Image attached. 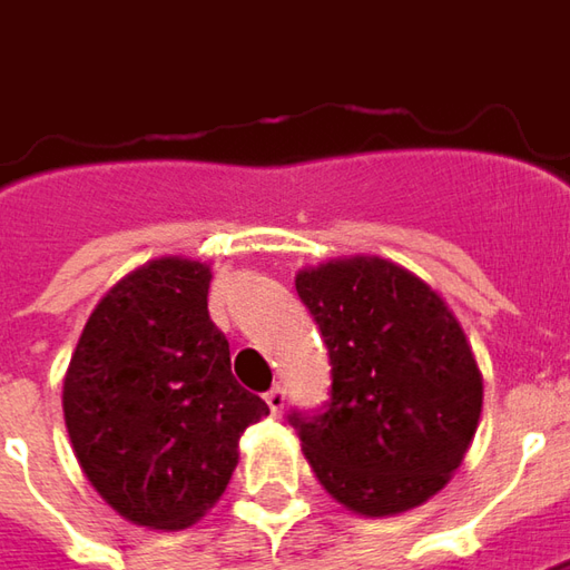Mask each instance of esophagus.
Returning <instances> with one entry per match:
<instances>
[{
    "instance_id": "esophagus-1",
    "label": "esophagus",
    "mask_w": 570,
    "mask_h": 570,
    "mask_svg": "<svg viewBox=\"0 0 570 570\" xmlns=\"http://www.w3.org/2000/svg\"><path fill=\"white\" fill-rule=\"evenodd\" d=\"M266 404H269L273 417H278V414L285 411V389H282V385H273V389L266 392Z\"/></svg>"
}]
</instances>
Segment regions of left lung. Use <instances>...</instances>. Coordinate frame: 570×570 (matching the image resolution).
I'll use <instances>...</instances> for the list:
<instances>
[{
    "label": "left lung",
    "instance_id": "obj_1",
    "mask_svg": "<svg viewBox=\"0 0 570 570\" xmlns=\"http://www.w3.org/2000/svg\"><path fill=\"white\" fill-rule=\"evenodd\" d=\"M297 294L330 347L320 411H292L316 480L364 518L423 505L471 445L483 376L449 304L383 257L301 269Z\"/></svg>",
    "mask_w": 570,
    "mask_h": 570
}]
</instances>
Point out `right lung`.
Listing matches in <instances>:
<instances>
[{
    "instance_id": "1",
    "label": "right lung",
    "mask_w": 570,
    "mask_h": 570,
    "mask_svg": "<svg viewBox=\"0 0 570 570\" xmlns=\"http://www.w3.org/2000/svg\"><path fill=\"white\" fill-rule=\"evenodd\" d=\"M209 266L163 257L109 288L80 332L65 426L90 487L121 518L181 530L204 518L238 464L240 433L269 414L232 376L206 311Z\"/></svg>"
}]
</instances>
